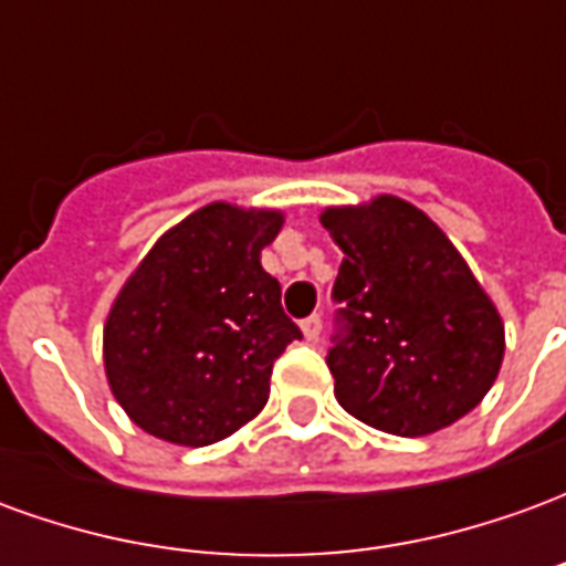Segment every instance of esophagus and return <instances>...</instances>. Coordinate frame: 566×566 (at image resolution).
Listing matches in <instances>:
<instances>
[{"instance_id":"1","label":"esophagus","mask_w":566,"mask_h":566,"mask_svg":"<svg viewBox=\"0 0 566 566\" xmlns=\"http://www.w3.org/2000/svg\"><path fill=\"white\" fill-rule=\"evenodd\" d=\"M300 327H303V336H306L308 343H318L321 339V315H308V318L303 321Z\"/></svg>"}]
</instances>
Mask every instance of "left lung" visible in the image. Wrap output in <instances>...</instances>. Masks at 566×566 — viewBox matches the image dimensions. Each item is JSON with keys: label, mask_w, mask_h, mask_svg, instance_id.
Wrapping results in <instances>:
<instances>
[{"label": "left lung", "mask_w": 566, "mask_h": 566, "mask_svg": "<svg viewBox=\"0 0 566 566\" xmlns=\"http://www.w3.org/2000/svg\"><path fill=\"white\" fill-rule=\"evenodd\" d=\"M343 251L333 282V391L348 416L427 437L479 406L503 360V324L458 248L397 197L327 209Z\"/></svg>", "instance_id": "obj_1"}]
</instances>
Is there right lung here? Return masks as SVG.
Instances as JSON below:
<instances>
[{
	"label": "right lung",
	"instance_id": "obj_1",
	"mask_svg": "<svg viewBox=\"0 0 566 566\" xmlns=\"http://www.w3.org/2000/svg\"><path fill=\"white\" fill-rule=\"evenodd\" d=\"M279 230V211L211 202L163 235L117 294L105 373L150 437L199 449L266 406L272 364L303 339L260 266Z\"/></svg>",
	"mask_w": 566,
	"mask_h": 566
}]
</instances>
